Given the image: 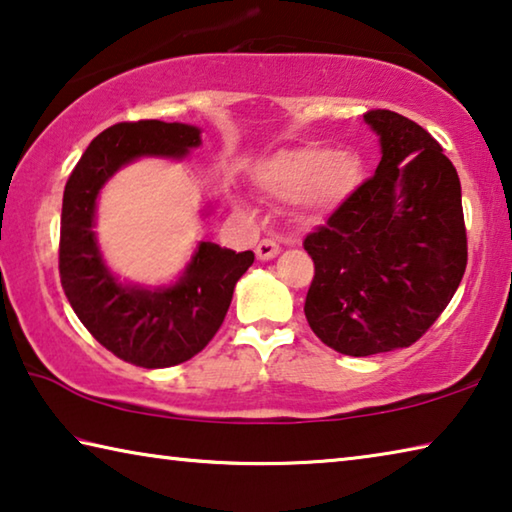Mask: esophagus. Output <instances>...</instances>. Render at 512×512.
<instances>
[{
	"instance_id": "34e87169",
	"label": "esophagus",
	"mask_w": 512,
	"mask_h": 512,
	"mask_svg": "<svg viewBox=\"0 0 512 512\" xmlns=\"http://www.w3.org/2000/svg\"><path fill=\"white\" fill-rule=\"evenodd\" d=\"M255 253H257L259 262H268V259L280 255V246H277L275 241H271V239H264V241H259V244H257Z\"/></svg>"
}]
</instances>
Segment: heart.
I'll use <instances>...</instances> for the list:
<instances>
[{
  "instance_id": "obj_1",
  "label": "heart",
  "mask_w": 512,
  "mask_h": 512,
  "mask_svg": "<svg viewBox=\"0 0 512 512\" xmlns=\"http://www.w3.org/2000/svg\"><path fill=\"white\" fill-rule=\"evenodd\" d=\"M361 183V158L350 149L329 151L305 144L268 155L255 169V185L282 203H298L311 214L341 207Z\"/></svg>"
}]
</instances>
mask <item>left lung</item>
<instances>
[{
    "label": "left lung",
    "instance_id": "1",
    "mask_svg": "<svg viewBox=\"0 0 512 512\" xmlns=\"http://www.w3.org/2000/svg\"><path fill=\"white\" fill-rule=\"evenodd\" d=\"M363 121L379 137L375 176L305 239L316 266L307 323L348 357L418 341L467 264L461 180L443 146L391 110H370Z\"/></svg>",
    "mask_w": 512,
    "mask_h": 512
}]
</instances>
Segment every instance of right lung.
I'll use <instances>...</instances> for the list:
<instances>
[{
  "label": "right lung",
  "instance_id": "right-lung-1",
  "mask_svg": "<svg viewBox=\"0 0 512 512\" xmlns=\"http://www.w3.org/2000/svg\"><path fill=\"white\" fill-rule=\"evenodd\" d=\"M201 128L146 119L115 124L94 137L63 194L60 284L74 314L115 357L140 368L178 366L219 332L232 293L255 262L253 250L235 253L198 241L183 271L169 284L121 280L97 239V203L115 173L142 158L183 162L201 146ZM214 203L201 214L207 219Z\"/></svg>",
  "mask_w": 512,
  "mask_h": 512
}]
</instances>
